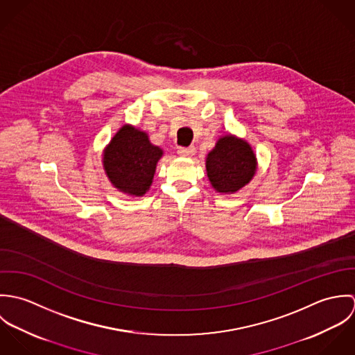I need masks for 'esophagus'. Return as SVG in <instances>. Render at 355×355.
Segmentation results:
<instances>
[{
  "label": "esophagus",
  "instance_id": "obj_1",
  "mask_svg": "<svg viewBox=\"0 0 355 355\" xmlns=\"http://www.w3.org/2000/svg\"><path fill=\"white\" fill-rule=\"evenodd\" d=\"M196 148L194 146H190V148H179V150H178V154L180 155V157H193L194 154H196Z\"/></svg>",
  "mask_w": 355,
  "mask_h": 355
}]
</instances>
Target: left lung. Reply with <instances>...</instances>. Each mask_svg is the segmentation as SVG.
Here are the masks:
<instances>
[{"mask_svg": "<svg viewBox=\"0 0 355 355\" xmlns=\"http://www.w3.org/2000/svg\"><path fill=\"white\" fill-rule=\"evenodd\" d=\"M207 179L216 193L235 194L252 182L258 162L250 144L232 134L217 139L206 155Z\"/></svg>", "mask_w": 355, "mask_h": 355, "instance_id": "1", "label": "left lung"}]
</instances>
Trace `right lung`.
<instances>
[{
  "label": "right lung",
  "instance_id": "right-lung-1",
  "mask_svg": "<svg viewBox=\"0 0 355 355\" xmlns=\"http://www.w3.org/2000/svg\"><path fill=\"white\" fill-rule=\"evenodd\" d=\"M164 150L153 145L148 132L124 124L102 152L103 171L114 189L130 197H144L153 183Z\"/></svg>",
  "mask_w": 355,
  "mask_h": 355
}]
</instances>
